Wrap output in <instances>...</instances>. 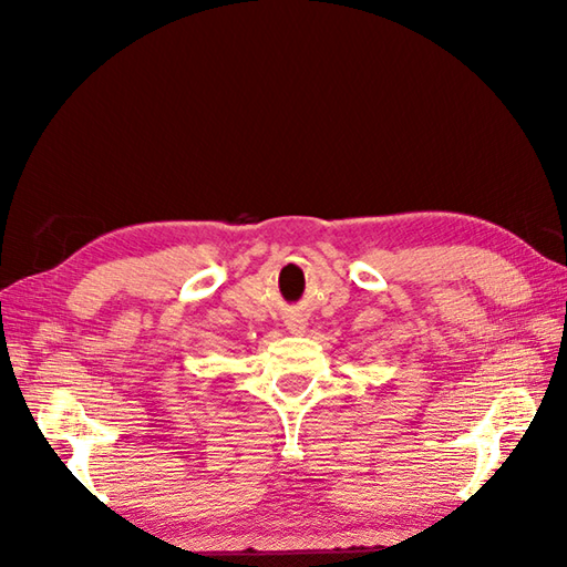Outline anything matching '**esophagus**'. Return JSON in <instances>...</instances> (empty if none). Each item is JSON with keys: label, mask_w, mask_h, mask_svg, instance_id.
Masks as SVG:
<instances>
[{"label": "esophagus", "mask_w": 567, "mask_h": 567, "mask_svg": "<svg viewBox=\"0 0 567 567\" xmlns=\"http://www.w3.org/2000/svg\"><path fill=\"white\" fill-rule=\"evenodd\" d=\"M287 329H290L292 333H305L307 321L302 317H290V319H287Z\"/></svg>", "instance_id": "1"}]
</instances>
